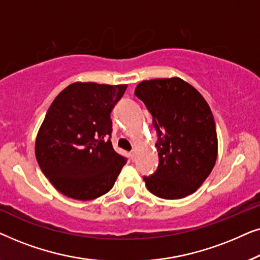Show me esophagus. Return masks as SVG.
I'll return each mask as SVG.
<instances>
[{
  "label": "esophagus",
  "mask_w": 260,
  "mask_h": 260,
  "mask_svg": "<svg viewBox=\"0 0 260 260\" xmlns=\"http://www.w3.org/2000/svg\"><path fill=\"white\" fill-rule=\"evenodd\" d=\"M135 154H136V152H135V151H131L130 154H129V155H130V158L133 159V161H134V159H135Z\"/></svg>",
  "instance_id": "esophagus-1"
}]
</instances>
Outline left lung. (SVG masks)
I'll list each match as a JSON object with an SVG mask.
<instances>
[{"label": "left lung", "mask_w": 260, "mask_h": 260, "mask_svg": "<svg viewBox=\"0 0 260 260\" xmlns=\"http://www.w3.org/2000/svg\"><path fill=\"white\" fill-rule=\"evenodd\" d=\"M135 94L147 106L157 134L158 167L143 176L156 197L174 200L193 194L215 165L218 137L207 102L180 78L144 80Z\"/></svg>", "instance_id": "left-lung-1"}]
</instances>
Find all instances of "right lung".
Masks as SVG:
<instances>
[{
  "instance_id": "1",
  "label": "right lung",
  "mask_w": 260,
  "mask_h": 260,
  "mask_svg": "<svg viewBox=\"0 0 260 260\" xmlns=\"http://www.w3.org/2000/svg\"><path fill=\"white\" fill-rule=\"evenodd\" d=\"M127 85L74 83L49 106L35 142V156L53 186L76 200L111 189L124 156L113 150L111 111Z\"/></svg>"
}]
</instances>
